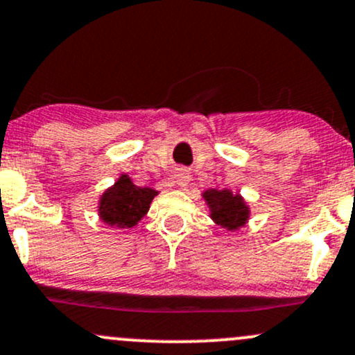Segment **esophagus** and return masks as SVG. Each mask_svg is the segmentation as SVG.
Segmentation results:
<instances>
[{
  "label": "esophagus",
  "mask_w": 355,
  "mask_h": 355,
  "mask_svg": "<svg viewBox=\"0 0 355 355\" xmlns=\"http://www.w3.org/2000/svg\"><path fill=\"white\" fill-rule=\"evenodd\" d=\"M175 182H177V185L180 189L187 187L190 182V173L187 168H177V170H175Z\"/></svg>",
  "instance_id": "obj_1"
}]
</instances>
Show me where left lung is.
Here are the masks:
<instances>
[{
  "label": "left lung",
  "instance_id": "left-lung-1",
  "mask_svg": "<svg viewBox=\"0 0 355 355\" xmlns=\"http://www.w3.org/2000/svg\"><path fill=\"white\" fill-rule=\"evenodd\" d=\"M202 199L209 209V218L223 230L238 231L248 225L252 211L240 192L207 189L202 192Z\"/></svg>",
  "mask_w": 355,
  "mask_h": 355
}]
</instances>
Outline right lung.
<instances>
[{
  "instance_id": "1",
  "label": "right lung",
  "mask_w": 355,
  "mask_h": 355,
  "mask_svg": "<svg viewBox=\"0 0 355 355\" xmlns=\"http://www.w3.org/2000/svg\"><path fill=\"white\" fill-rule=\"evenodd\" d=\"M158 192L149 187H137L128 173H122L114 185L103 190L98 200V218L110 227H134L148 214Z\"/></svg>"
}]
</instances>
